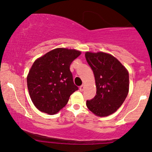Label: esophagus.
I'll return each instance as SVG.
<instances>
[{
  "instance_id": "obj_1",
  "label": "esophagus",
  "mask_w": 152,
  "mask_h": 152,
  "mask_svg": "<svg viewBox=\"0 0 152 152\" xmlns=\"http://www.w3.org/2000/svg\"><path fill=\"white\" fill-rule=\"evenodd\" d=\"M79 89H80V91H83L84 90V85H81V86H80Z\"/></svg>"
}]
</instances>
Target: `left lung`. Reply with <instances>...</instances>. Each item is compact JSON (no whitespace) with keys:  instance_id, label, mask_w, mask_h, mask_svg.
I'll use <instances>...</instances> for the list:
<instances>
[{"instance_id":"1","label":"left lung","mask_w":152,"mask_h":152,"mask_svg":"<svg viewBox=\"0 0 152 152\" xmlns=\"http://www.w3.org/2000/svg\"><path fill=\"white\" fill-rule=\"evenodd\" d=\"M95 77L96 95L86 101L88 109L98 116L112 114L122 105L129 88V72L118 59L104 52H86Z\"/></svg>"}]
</instances>
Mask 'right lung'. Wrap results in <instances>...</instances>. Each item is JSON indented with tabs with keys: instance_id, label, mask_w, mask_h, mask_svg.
I'll list each match as a JSON object with an SVG mask.
<instances>
[{
	"instance_id": "right-lung-1",
	"label": "right lung",
	"mask_w": 152,
	"mask_h": 152,
	"mask_svg": "<svg viewBox=\"0 0 152 152\" xmlns=\"http://www.w3.org/2000/svg\"><path fill=\"white\" fill-rule=\"evenodd\" d=\"M80 55L79 50L58 48L35 61L28 74L27 85L31 101L41 112L56 114L78 89L70 65Z\"/></svg>"
}]
</instances>
